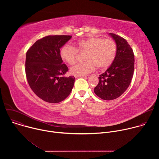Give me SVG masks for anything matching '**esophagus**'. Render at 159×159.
Instances as JSON below:
<instances>
[{"instance_id": "1", "label": "esophagus", "mask_w": 159, "mask_h": 159, "mask_svg": "<svg viewBox=\"0 0 159 159\" xmlns=\"http://www.w3.org/2000/svg\"><path fill=\"white\" fill-rule=\"evenodd\" d=\"M74 77H75V78H77V77H87V76L86 75H74Z\"/></svg>"}]
</instances>
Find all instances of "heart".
<instances>
[{"label":"heart","mask_w":159,"mask_h":159,"mask_svg":"<svg viewBox=\"0 0 159 159\" xmlns=\"http://www.w3.org/2000/svg\"><path fill=\"white\" fill-rule=\"evenodd\" d=\"M77 51L84 53L85 61L79 63L70 69L72 74L84 75L92 72L96 66L103 70L114 61L117 53V44L111 39H104L99 37H90L75 43V48L66 44L60 50L61 60L69 65H74L76 61Z\"/></svg>","instance_id":"obj_1"}]
</instances>
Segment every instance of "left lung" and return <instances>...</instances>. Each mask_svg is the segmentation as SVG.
<instances>
[{
    "instance_id": "1",
    "label": "left lung",
    "mask_w": 159,
    "mask_h": 159,
    "mask_svg": "<svg viewBox=\"0 0 159 159\" xmlns=\"http://www.w3.org/2000/svg\"><path fill=\"white\" fill-rule=\"evenodd\" d=\"M117 44V53L113 63L99 77L95 94L104 100H113L121 96L129 87L134 72V58L127 41L114 33L109 34Z\"/></svg>"
}]
</instances>
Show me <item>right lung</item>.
Returning a JSON list of instances; mask_svg holds the SVG:
<instances>
[{"mask_svg":"<svg viewBox=\"0 0 159 159\" xmlns=\"http://www.w3.org/2000/svg\"><path fill=\"white\" fill-rule=\"evenodd\" d=\"M69 35L45 36L36 41L26 56V75L34 94L43 101L58 103L70 94L75 77L63 75L69 70L60 56V48L71 39Z\"/></svg>","mask_w":159,"mask_h":159,"instance_id":"right-lung-1","label":"right lung"}]
</instances>
